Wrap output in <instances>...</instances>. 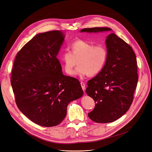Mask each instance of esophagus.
Here are the masks:
<instances>
[{"instance_id":"1","label":"esophagus","mask_w":152,"mask_h":152,"mask_svg":"<svg viewBox=\"0 0 152 152\" xmlns=\"http://www.w3.org/2000/svg\"><path fill=\"white\" fill-rule=\"evenodd\" d=\"M80 85H81V86H82V88L83 91H85V84L83 82H80Z\"/></svg>"}]
</instances>
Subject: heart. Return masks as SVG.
I'll use <instances>...</instances> for the list:
<instances>
[{
  "mask_svg": "<svg viewBox=\"0 0 152 152\" xmlns=\"http://www.w3.org/2000/svg\"><path fill=\"white\" fill-rule=\"evenodd\" d=\"M70 49V52L64 51L61 58L64 70L68 75L74 74L77 61L79 66L76 74L81 76H93L103 69L107 59V51L103 46L79 39L72 43Z\"/></svg>",
  "mask_w": 152,
  "mask_h": 152,
  "instance_id": "heart-1",
  "label": "heart"
}]
</instances>
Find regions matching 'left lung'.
<instances>
[{
	"label": "left lung",
	"instance_id": "obj_1",
	"mask_svg": "<svg viewBox=\"0 0 152 152\" xmlns=\"http://www.w3.org/2000/svg\"><path fill=\"white\" fill-rule=\"evenodd\" d=\"M107 27L84 28L80 32L111 31ZM107 59L101 72L88 81L86 93L96 105L88 114L96 123L114 121L129 109L138 83L137 62L132 48L115 34L106 39Z\"/></svg>",
	"mask_w": 152,
	"mask_h": 152
}]
</instances>
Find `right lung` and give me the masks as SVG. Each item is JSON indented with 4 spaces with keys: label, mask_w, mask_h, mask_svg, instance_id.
<instances>
[{
    "label": "right lung",
    "mask_w": 152,
    "mask_h": 152,
    "mask_svg": "<svg viewBox=\"0 0 152 152\" xmlns=\"http://www.w3.org/2000/svg\"><path fill=\"white\" fill-rule=\"evenodd\" d=\"M64 40L59 31L37 34L17 53L14 62L11 83L17 106L41 126L61 123L69 103L83 94L77 79L62 73L57 55Z\"/></svg>",
    "instance_id": "1"
}]
</instances>
